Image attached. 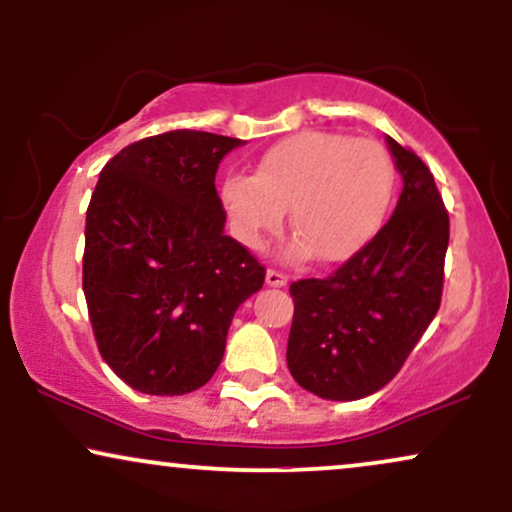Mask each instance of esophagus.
I'll list each match as a JSON object with an SVG mask.
<instances>
[{
  "label": "esophagus",
  "instance_id": "34e87169",
  "mask_svg": "<svg viewBox=\"0 0 512 512\" xmlns=\"http://www.w3.org/2000/svg\"><path fill=\"white\" fill-rule=\"evenodd\" d=\"M288 283V276L278 269H267V286L283 288Z\"/></svg>",
  "mask_w": 512,
  "mask_h": 512
}]
</instances>
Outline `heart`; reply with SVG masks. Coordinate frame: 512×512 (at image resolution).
<instances>
[{"instance_id":"heart-1","label":"heart","mask_w":512,"mask_h":512,"mask_svg":"<svg viewBox=\"0 0 512 512\" xmlns=\"http://www.w3.org/2000/svg\"><path fill=\"white\" fill-rule=\"evenodd\" d=\"M394 181V160L380 141L312 129L267 148L255 174H229L219 198L245 248H262L290 210V255L342 262L380 231Z\"/></svg>"}]
</instances>
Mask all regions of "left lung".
I'll return each instance as SVG.
<instances>
[{"label":"left lung","mask_w":512,"mask_h":512,"mask_svg":"<svg viewBox=\"0 0 512 512\" xmlns=\"http://www.w3.org/2000/svg\"><path fill=\"white\" fill-rule=\"evenodd\" d=\"M387 146L404 179L394 215L333 274L290 283L288 368L321 399L354 401L390 383L442 302L449 212L428 165L392 137Z\"/></svg>","instance_id":"8db88e82"}]
</instances>
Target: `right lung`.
I'll return each mask as SVG.
<instances>
[{
	"label": "right lung",
	"instance_id": "1",
	"mask_svg": "<svg viewBox=\"0 0 512 512\" xmlns=\"http://www.w3.org/2000/svg\"><path fill=\"white\" fill-rule=\"evenodd\" d=\"M241 139L172 129L99 174L84 224L82 290L103 361L144 394H186L222 364L236 309L264 267L224 234L215 174Z\"/></svg>",
	"mask_w": 512,
	"mask_h": 512
}]
</instances>
